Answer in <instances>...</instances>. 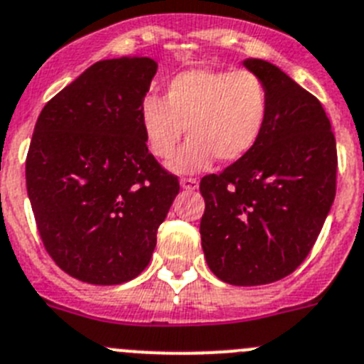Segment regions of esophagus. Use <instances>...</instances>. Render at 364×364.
<instances>
[{
	"instance_id": "obj_1",
	"label": "esophagus",
	"mask_w": 364,
	"mask_h": 364,
	"mask_svg": "<svg viewBox=\"0 0 364 364\" xmlns=\"http://www.w3.org/2000/svg\"><path fill=\"white\" fill-rule=\"evenodd\" d=\"M180 188L188 189V191H195V189H198V180H196V178H182V180H180Z\"/></svg>"
}]
</instances>
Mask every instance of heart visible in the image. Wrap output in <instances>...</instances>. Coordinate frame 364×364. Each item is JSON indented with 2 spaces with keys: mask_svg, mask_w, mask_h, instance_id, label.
Segmentation results:
<instances>
[{
  "mask_svg": "<svg viewBox=\"0 0 364 364\" xmlns=\"http://www.w3.org/2000/svg\"><path fill=\"white\" fill-rule=\"evenodd\" d=\"M271 112V95L249 70L191 68L166 82L164 99L146 95L141 126L149 151L160 160L175 155L186 128L189 141L171 162L180 175L220 162L245 159L262 139Z\"/></svg>",
  "mask_w": 364,
  "mask_h": 364,
  "instance_id": "heart-1",
  "label": "heart"
}]
</instances>
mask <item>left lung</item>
<instances>
[{
    "label": "left lung",
    "mask_w": 364,
    "mask_h": 364,
    "mask_svg": "<svg viewBox=\"0 0 364 364\" xmlns=\"http://www.w3.org/2000/svg\"><path fill=\"white\" fill-rule=\"evenodd\" d=\"M243 66L263 79L271 112L256 148L200 180V236L216 278L265 285L294 272L334 204L338 151L321 102L263 59Z\"/></svg>",
    "instance_id": "obj_1"
}]
</instances>
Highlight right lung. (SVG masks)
Masks as SVG:
<instances>
[{"mask_svg":"<svg viewBox=\"0 0 364 364\" xmlns=\"http://www.w3.org/2000/svg\"><path fill=\"white\" fill-rule=\"evenodd\" d=\"M149 58L97 61L39 113L26 191L45 249L66 274L119 285L148 267L178 178L148 151L141 102Z\"/></svg>","mask_w":364,"mask_h":364,"instance_id":"obj_1","label":"right lung"}]
</instances>
